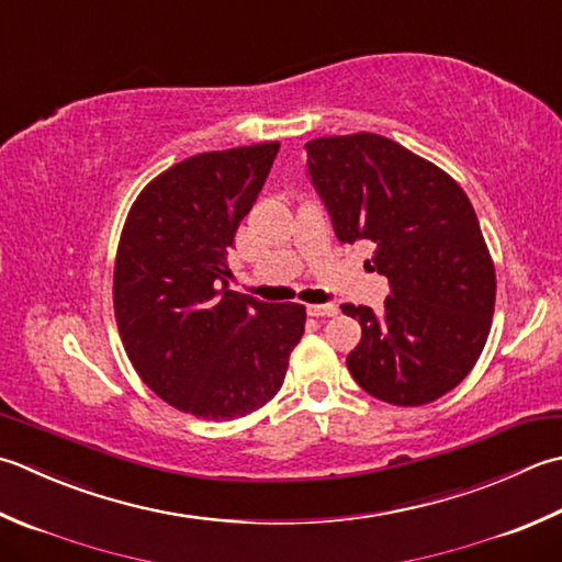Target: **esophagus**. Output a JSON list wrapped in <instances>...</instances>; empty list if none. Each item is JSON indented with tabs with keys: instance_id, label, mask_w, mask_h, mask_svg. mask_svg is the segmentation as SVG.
<instances>
[{
	"instance_id": "1",
	"label": "esophagus",
	"mask_w": 562,
	"mask_h": 562,
	"mask_svg": "<svg viewBox=\"0 0 562 562\" xmlns=\"http://www.w3.org/2000/svg\"><path fill=\"white\" fill-rule=\"evenodd\" d=\"M306 314H310V316H336L338 314V306L336 304H310V306H306Z\"/></svg>"
}]
</instances>
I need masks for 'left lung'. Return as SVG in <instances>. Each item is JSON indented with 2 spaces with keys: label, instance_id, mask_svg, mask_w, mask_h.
<instances>
[{
  "label": "left lung",
  "instance_id": "obj_1",
  "mask_svg": "<svg viewBox=\"0 0 562 562\" xmlns=\"http://www.w3.org/2000/svg\"><path fill=\"white\" fill-rule=\"evenodd\" d=\"M306 156L338 240H372V270L392 290L380 312L340 306L362 326L350 375L387 404L443 397L475 368L497 294L468 194L438 165L368 131L314 138Z\"/></svg>",
  "mask_w": 562,
  "mask_h": 562
}]
</instances>
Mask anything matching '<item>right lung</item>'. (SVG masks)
Returning <instances> with one entry per match:
<instances>
[{
    "label": "right lung",
    "mask_w": 562,
    "mask_h": 562,
    "mask_svg": "<svg viewBox=\"0 0 562 562\" xmlns=\"http://www.w3.org/2000/svg\"><path fill=\"white\" fill-rule=\"evenodd\" d=\"M280 143L200 153L143 187L114 262L119 336L138 378L175 409L231 422L282 387L302 304L231 292L226 252Z\"/></svg>",
    "instance_id": "obj_1"
}]
</instances>
